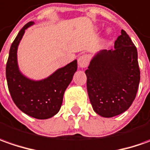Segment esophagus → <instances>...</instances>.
<instances>
[{
    "mask_svg": "<svg viewBox=\"0 0 150 150\" xmlns=\"http://www.w3.org/2000/svg\"><path fill=\"white\" fill-rule=\"evenodd\" d=\"M90 63V56L88 54H82L78 59V65L80 68H85Z\"/></svg>",
    "mask_w": 150,
    "mask_h": 150,
    "instance_id": "obj_1",
    "label": "esophagus"
}]
</instances>
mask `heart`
<instances>
[{
	"instance_id": "obj_1",
	"label": "heart",
	"mask_w": 150,
	"mask_h": 150,
	"mask_svg": "<svg viewBox=\"0 0 150 150\" xmlns=\"http://www.w3.org/2000/svg\"><path fill=\"white\" fill-rule=\"evenodd\" d=\"M108 32H110V30H108Z\"/></svg>"
}]
</instances>
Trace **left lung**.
Returning <instances> with one entry per match:
<instances>
[{
    "label": "left lung",
    "instance_id": "1",
    "mask_svg": "<svg viewBox=\"0 0 150 150\" xmlns=\"http://www.w3.org/2000/svg\"><path fill=\"white\" fill-rule=\"evenodd\" d=\"M85 75L96 114L110 118L129 108L136 96L140 71L136 47L124 30L115 42V49L100 50L92 58Z\"/></svg>",
    "mask_w": 150,
    "mask_h": 150
}]
</instances>
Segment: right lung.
I'll use <instances>...</instances> for the list:
<instances>
[{"instance_id":"1","label":"right lung","mask_w":150,"mask_h":150,"mask_svg":"<svg viewBox=\"0 0 150 150\" xmlns=\"http://www.w3.org/2000/svg\"><path fill=\"white\" fill-rule=\"evenodd\" d=\"M32 25L33 21L25 25L11 44L6 75L8 89L16 105L29 116L46 120L59 112L64 93L77 70V60L55 70L44 80H33L25 76L19 70L17 49L25 30Z\"/></svg>"}]
</instances>
